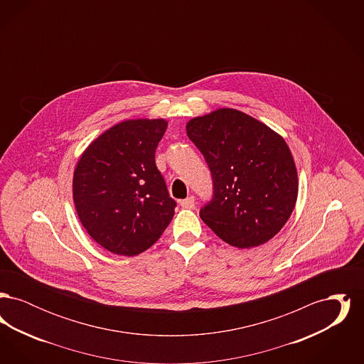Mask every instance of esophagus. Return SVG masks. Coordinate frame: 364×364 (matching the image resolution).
<instances>
[{
    "label": "esophagus",
    "mask_w": 364,
    "mask_h": 364,
    "mask_svg": "<svg viewBox=\"0 0 364 364\" xmlns=\"http://www.w3.org/2000/svg\"><path fill=\"white\" fill-rule=\"evenodd\" d=\"M180 205L184 208H193V206H195V198L193 196H188L187 199L180 200Z\"/></svg>",
    "instance_id": "34e87169"
}]
</instances>
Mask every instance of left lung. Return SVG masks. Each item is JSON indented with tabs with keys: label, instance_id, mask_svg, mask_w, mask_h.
I'll return each mask as SVG.
<instances>
[{
	"label": "left lung",
	"instance_id": "obj_1",
	"mask_svg": "<svg viewBox=\"0 0 364 364\" xmlns=\"http://www.w3.org/2000/svg\"><path fill=\"white\" fill-rule=\"evenodd\" d=\"M187 135L205 156L213 178V198L199 213L203 223L237 248L273 239L297 199V171L285 140L229 107L192 119Z\"/></svg>",
	"mask_w": 364,
	"mask_h": 364
}]
</instances>
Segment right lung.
Wrapping results in <instances>:
<instances>
[{
	"mask_svg": "<svg viewBox=\"0 0 364 364\" xmlns=\"http://www.w3.org/2000/svg\"><path fill=\"white\" fill-rule=\"evenodd\" d=\"M168 122H122L95 139L73 173V202L87 233L107 251L134 257L172 221L176 202L156 165Z\"/></svg>",
	"mask_w": 364,
	"mask_h": 364,
	"instance_id": "add662e5",
	"label": "right lung"
}]
</instances>
